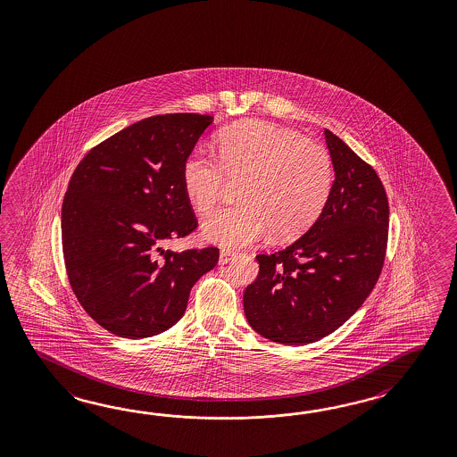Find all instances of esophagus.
Segmentation results:
<instances>
[{
  "label": "esophagus",
  "instance_id": "1",
  "mask_svg": "<svg viewBox=\"0 0 457 457\" xmlns=\"http://www.w3.org/2000/svg\"><path fill=\"white\" fill-rule=\"evenodd\" d=\"M234 252H228V250H222L220 252V265H227L230 260H234Z\"/></svg>",
  "mask_w": 457,
  "mask_h": 457
}]
</instances>
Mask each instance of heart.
<instances>
[{
    "instance_id": "1",
    "label": "heart",
    "mask_w": 457,
    "mask_h": 457,
    "mask_svg": "<svg viewBox=\"0 0 457 457\" xmlns=\"http://www.w3.org/2000/svg\"><path fill=\"white\" fill-rule=\"evenodd\" d=\"M219 162L195 148L182 162V186L192 207L205 215L228 184H242V205L223 209L202 234L227 248L253 244L271 230L275 240L304 234L329 201L334 166L328 149L296 131L265 121H244L217 138Z\"/></svg>"
}]
</instances>
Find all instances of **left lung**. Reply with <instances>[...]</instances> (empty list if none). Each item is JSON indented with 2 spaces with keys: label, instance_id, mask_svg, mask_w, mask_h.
<instances>
[{
  "label": "left lung",
  "instance_id": "1",
  "mask_svg": "<svg viewBox=\"0 0 457 457\" xmlns=\"http://www.w3.org/2000/svg\"><path fill=\"white\" fill-rule=\"evenodd\" d=\"M324 135L336 172L328 205L295 244L256 255L260 271L245 289L248 324L278 344L304 345L339 329L385 262L390 211L382 181L339 137Z\"/></svg>",
  "mask_w": 457,
  "mask_h": 457
}]
</instances>
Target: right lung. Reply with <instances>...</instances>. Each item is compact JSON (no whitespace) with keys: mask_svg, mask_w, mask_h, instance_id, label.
<instances>
[{"mask_svg":"<svg viewBox=\"0 0 457 457\" xmlns=\"http://www.w3.org/2000/svg\"><path fill=\"white\" fill-rule=\"evenodd\" d=\"M211 115L145 118L90 149L62 202L69 283L104 329L145 339L184 316L195 281L219 262V248L174 253L162 245L197 228L182 186V162Z\"/></svg>","mask_w":457,"mask_h":457,"instance_id":"1","label":"right lung"}]
</instances>
